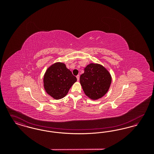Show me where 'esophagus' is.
<instances>
[{"mask_svg": "<svg viewBox=\"0 0 154 154\" xmlns=\"http://www.w3.org/2000/svg\"><path fill=\"white\" fill-rule=\"evenodd\" d=\"M76 77H77V81H79V80H80V75H77L76 76Z\"/></svg>", "mask_w": 154, "mask_h": 154, "instance_id": "obj_1", "label": "esophagus"}]
</instances>
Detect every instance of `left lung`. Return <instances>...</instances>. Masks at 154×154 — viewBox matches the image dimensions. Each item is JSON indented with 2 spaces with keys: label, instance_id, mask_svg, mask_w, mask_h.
Segmentation results:
<instances>
[{
  "label": "left lung",
  "instance_id": "1",
  "mask_svg": "<svg viewBox=\"0 0 154 154\" xmlns=\"http://www.w3.org/2000/svg\"><path fill=\"white\" fill-rule=\"evenodd\" d=\"M111 75L104 66L98 63H90L80 75V82L87 96L97 100L108 92L111 83Z\"/></svg>",
  "mask_w": 154,
  "mask_h": 154
}]
</instances>
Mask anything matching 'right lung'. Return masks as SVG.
<instances>
[{
	"instance_id": "obj_1",
	"label": "right lung",
	"mask_w": 154,
	"mask_h": 154,
	"mask_svg": "<svg viewBox=\"0 0 154 154\" xmlns=\"http://www.w3.org/2000/svg\"><path fill=\"white\" fill-rule=\"evenodd\" d=\"M76 81V77L65 63L56 62L50 66L44 74V89L52 98L58 100L67 94Z\"/></svg>"
}]
</instances>
